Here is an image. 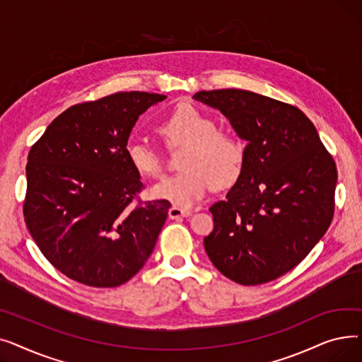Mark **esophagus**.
I'll return each instance as SVG.
<instances>
[{
	"label": "esophagus",
	"mask_w": 362,
	"mask_h": 362,
	"mask_svg": "<svg viewBox=\"0 0 362 362\" xmlns=\"http://www.w3.org/2000/svg\"><path fill=\"white\" fill-rule=\"evenodd\" d=\"M189 216H192V211L185 210V208H180V206H171L168 210L170 218H180V217H189Z\"/></svg>",
	"instance_id": "1"
}]
</instances>
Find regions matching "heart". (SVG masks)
I'll list each match as a JSON object with an SVG mask.
<instances>
[{"mask_svg": "<svg viewBox=\"0 0 362 362\" xmlns=\"http://www.w3.org/2000/svg\"><path fill=\"white\" fill-rule=\"evenodd\" d=\"M158 130L170 145H187L180 161L183 171L165 177L149 189L156 199L175 206L197 204L211 185L224 189L233 185L243 168L245 146L230 133L218 130V123L194 105H180L163 120ZM126 157L139 175L157 177L163 171L158 151L135 138L126 145Z\"/></svg>", "mask_w": 362, "mask_h": 362, "instance_id": "1", "label": "heart"}]
</instances>
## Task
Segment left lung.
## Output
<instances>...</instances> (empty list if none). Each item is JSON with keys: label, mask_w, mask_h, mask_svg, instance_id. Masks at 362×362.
Listing matches in <instances>:
<instances>
[{"label": "left lung", "mask_w": 362, "mask_h": 362, "mask_svg": "<svg viewBox=\"0 0 362 362\" xmlns=\"http://www.w3.org/2000/svg\"><path fill=\"white\" fill-rule=\"evenodd\" d=\"M221 111L245 146L242 173L210 206L204 246L216 269L255 286L291 272L325 236L334 213L337 170L299 108L243 89L194 95Z\"/></svg>", "instance_id": "left-lung-1"}]
</instances>
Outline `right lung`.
I'll return each instance as SVG.
<instances>
[{
  "label": "right lung",
  "instance_id": "add662e5",
  "mask_svg": "<svg viewBox=\"0 0 362 362\" xmlns=\"http://www.w3.org/2000/svg\"><path fill=\"white\" fill-rule=\"evenodd\" d=\"M165 95L117 92L76 104L29 151L23 216L37 248L69 279L116 288L154 251L170 202H142L126 157L130 132Z\"/></svg>",
  "mask_w": 362,
  "mask_h": 362
}]
</instances>
